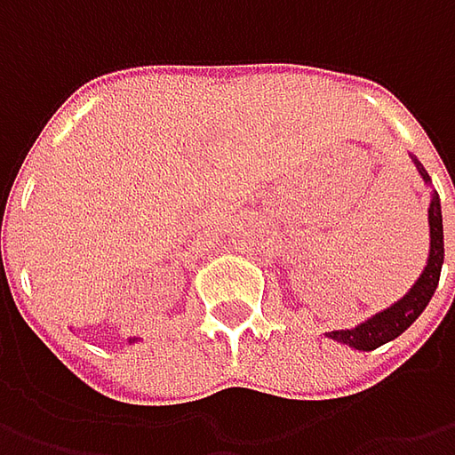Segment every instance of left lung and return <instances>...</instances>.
Instances as JSON below:
<instances>
[{
  "instance_id": "1",
  "label": "left lung",
  "mask_w": 455,
  "mask_h": 455,
  "mask_svg": "<svg viewBox=\"0 0 455 455\" xmlns=\"http://www.w3.org/2000/svg\"><path fill=\"white\" fill-rule=\"evenodd\" d=\"M415 164H418V172L423 174V180L430 182L426 169L420 166L418 159H415ZM428 225V266H426V271L420 273V278L415 281V286H412L397 304H393L390 308H385V311H379L372 319L362 322L359 326H355V329L329 331V334H326L329 339H337L341 341V344H347V347H355V349H362V352H370V349L382 347L385 341L400 337V334L423 314V308L428 306V301L433 299V293H435L438 278H441V266H443V215H441V200H438V195H433V200H430Z\"/></svg>"
}]
</instances>
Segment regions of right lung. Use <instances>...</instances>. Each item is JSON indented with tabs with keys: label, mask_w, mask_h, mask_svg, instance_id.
I'll return each instance as SVG.
<instances>
[{
	"label": "right lung",
	"mask_w": 455,
	"mask_h": 455,
	"mask_svg": "<svg viewBox=\"0 0 455 455\" xmlns=\"http://www.w3.org/2000/svg\"><path fill=\"white\" fill-rule=\"evenodd\" d=\"M129 341H136V339H129Z\"/></svg>",
	"instance_id": "obj_1"
}]
</instances>
